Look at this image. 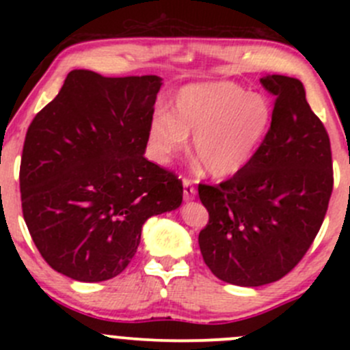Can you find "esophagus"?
<instances>
[{
	"mask_svg": "<svg viewBox=\"0 0 350 350\" xmlns=\"http://www.w3.org/2000/svg\"><path fill=\"white\" fill-rule=\"evenodd\" d=\"M183 188H185V189H183V196H185L186 201L195 200V196H196V188H195V186H193L191 179H188V178L183 179Z\"/></svg>",
	"mask_w": 350,
	"mask_h": 350,
	"instance_id": "obj_1",
	"label": "esophagus"
}]
</instances>
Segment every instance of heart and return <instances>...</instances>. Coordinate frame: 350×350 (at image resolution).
<instances>
[{"instance_id":"b5f03b06","label":"heart","mask_w":350,"mask_h":350,"mask_svg":"<svg viewBox=\"0 0 350 350\" xmlns=\"http://www.w3.org/2000/svg\"><path fill=\"white\" fill-rule=\"evenodd\" d=\"M273 107L262 94L234 83H198L183 88L171 113L159 109L150 120V146L167 162L183 152L193 135L196 161L215 178H227L249 164L269 130Z\"/></svg>"}]
</instances>
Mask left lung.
I'll return each mask as SVG.
<instances>
[{
  "label": "left lung",
  "mask_w": 350,
  "mask_h": 350,
  "mask_svg": "<svg viewBox=\"0 0 350 350\" xmlns=\"http://www.w3.org/2000/svg\"><path fill=\"white\" fill-rule=\"evenodd\" d=\"M274 96L266 137L249 164L220 185H200L208 210L200 250L225 283L262 286L286 276L310 249L334 188L328 133L301 81L266 74Z\"/></svg>",
  "instance_id": "obj_1"
}]
</instances>
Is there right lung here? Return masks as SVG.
Listing matches in <instances>:
<instances>
[{
    "instance_id": "right-lung-1",
    "label": "right lung",
    "mask_w": 350,
    "mask_h": 350,
    "mask_svg": "<svg viewBox=\"0 0 350 350\" xmlns=\"http://www.w3.org/2000/svg\"><path fill=\"white\" fill-rule=\"evenodd\" d=\"M161 86L157 76L74 69L28 126L25 224L45 262L70 280L118 276L147 218L181 204V179L144 157Z\"/></svg>"
}]
</instances>
